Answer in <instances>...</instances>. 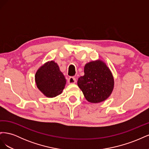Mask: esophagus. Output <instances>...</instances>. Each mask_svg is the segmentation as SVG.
Here are the masks:
<instances>
[{"mask_svg":"<svg viewBox=\"0 0 149 149\" xmlns=\"http://www.w3.org/2000/svg\"><path fill=\"white\" fill-rule=\"evenodd\" d=\"M68 82L69 84H74L76 81V78H74V77H70L68 78Z\"/></svg>","mask_w":149,"mask_h":149,"instance_id":"1","label":"esophagus"}]
</instances>
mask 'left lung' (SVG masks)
Returning a JSON list of instances; mask_svg holds the SVG:
<instances>
[{
	"label": "left lung",
	"instance_id": "left-lung-1",
	"mask_svg": "<svg viewBox=\"0 0 149 149\" xmlns=\"http://www.w3.org/2000/svg\"><path fill=\"white\" fill-rule=\"evenodd\" d=\"M84 75L78 80V86L88 102L104 101L112 94L114 79L109 67L101 60L90 61L84 68Z\"/></svg>",
	"mask_w": 149,
	"mask_h": 149
}]
</instances>
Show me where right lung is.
<instances>
[{
  "mask_svg": "<svg viewBox=\"0 0 149 149\" xmlns=\"http://www.w3.org/2000/svg\"><path fill=\"white\" fill-rule=\"evenodd\" d=\"M37 87L47 97H55L60 94L65 87L66 79L54 61L46 62L40 66L35 76Z\"/></svg>",
  "mask_w": 149,
  "mask_h": 149,
  "instance_id": "obj_1",
  "label": "right lung"
}]
</instances>
